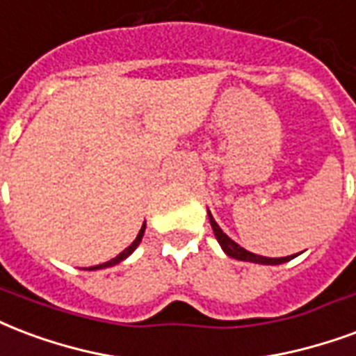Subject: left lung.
I'll return each mask as SVG.
<instances>
[{"label": "left lung", "mask_w": 356, "mask_h": 356, "mask_svg": "<svg viewBox=\"0 0 356 356\" xmlns=\"http://www.w3.org/2000/svg\"><path fill=\"white\" fill-rule=\"evenodd\" d=\"M209 222H211V228H213V232H215V238L218 239L220 247L225 249L226 254H228V257H232V259L245 260V262H254V264H272V266L283 264V262H289L291 259H294V257H283V259H268V257H260V254L249 252L247 249H243V247H239L236 241H232V239L226 236L225 232L220 230V226L215 222V218H213L211 213H209Z\"/></svg>", "instance_id": "obj_1"}]
</instances>
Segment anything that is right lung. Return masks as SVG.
Returning <instances> with one entry per match:
<instances>
[{"label":"right lung","mask_w":356,"mask_h":356,"mask_svg":"<svg viewBox=\"0 0 356 356\" xmlns=\"http://www.w3.org/2000/svg\"><path fill=\"white\" fill-rule=\"evenodd\" d=\"M143 232H145V225L141 226V230H139L138 238L134 239V241H131L130 247H126L124 251L120 252V254H118V257H115V259L109 260V262H105V264L92 266V268H88V270H102V268H109V266H115V264H118V262H120V260H124L126 257H128V254H131V252H134V249H136V247H138V245H139V241H141V238H143Z\"/></svg>","instance_id":"right-lung-1"}]
</instances>
